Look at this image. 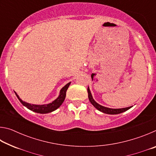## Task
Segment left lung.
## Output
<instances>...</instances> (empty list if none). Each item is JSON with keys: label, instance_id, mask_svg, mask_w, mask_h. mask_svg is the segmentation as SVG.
I'll return each instance as SVG.
<instances>
[{"label": "left lung", "instance_id": "obj_1", "mask_svg": "<svg viewBox=\"0 0 156 156\" xmlns=\"http://www.w3.org/2000/svg\"><path fill=\"white\" fill-rule=\"evenodd\" d=\"M87 92H88L89 100L91 103L93 105L94 107H96L98 110H99L100 112H101L102 113H107V114H118V113L125 112L126 111H127L128 109H130V108H131V107H129L126 108H122V109H111V108L103 107L102 106V105H99L98 103H97V102L94 100L89 87L87 88Z\"/></svg>", "mask_w": 156, "mask_h": 156}]
</instances>
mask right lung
I'll return each instance as SVG.
<instances>
[{
	"instance_id": "1",
	"label": "right lung",
	"mask_w": 156,
	"mask_h": 156,
	"mask_svg": "<svg viewBox=\"0 0 156 156\" xmlns=\"http://www.w3.org/2000/svg\"><path fill=\"white\" fill-rule=\"evenodd\" d=\"M71 83H69L65 86L63 87L61 89V90L60 91V95L58 97V98L54 100L51 103L47 104V105H31L30 103H27V102H25L24 101H23L21 100L19 96H18V94L16 93V95L17 98L18 100H20V102L23 104V105H24L25 107H26L31 111H33V112H36V113H50L51 112H54L56 109H57L60 105L62 104V102H64V100L65 99V96H66V91H67V89L69 87Z\"/></svg>"
}]
</instances>
